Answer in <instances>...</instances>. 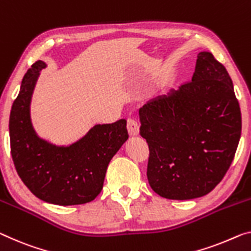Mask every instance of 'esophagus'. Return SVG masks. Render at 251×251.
Instances as JSON below:
<instances>
[{
	"label": "esophagus",
	"instance_id": "esophagus-1",
	"mask_svg": "<svg viewBox=\"0 0 251 251\" xmlns=\"http://www.w3.org/2000/svg\"><path fill=\"white\" fill-rule=\"evenodd\" d=\"M126 126H128V131L131 136H136L139 133V129H140V126L137 120H134L132 118H129L128 121H126Z\"/></svg>",
	"mask_w": 251,
	"mask_h": 251
}]
</instances>
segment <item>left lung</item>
Returning <instances> with one entry per match:
<instances>
[{"mask_svg":"<svg viewBox=\"0 0 251 251\" xmlns=\"http://www.w3.org/2000/svg\"><path fill=\"white\" fill-rule=\"evenodd\" d=\"M139 117L153 192L191 200L221 182L240 140L241 112L228 72L211 52L199 53L191 82L145 104Z\"/></svg>","mask_w":251,"mask_h":251,"instance_id":"1","label":"left lung"}]
</instances>
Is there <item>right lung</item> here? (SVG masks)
Masks as SVG:
<instances>
[{
    "label": "right lung",
    "instance_id": "obj_1",
    "mask_svg": "<svg viewBox=\"0 0 251 251\" xmlns=\"http://www.w3.org/2000/svg\"><path fill=\"white\" fill-rule=\"evenodd\" d=\"M28 69L10 113L11 155L18 175L33 195L57 205L88 203L101 193L106 168L129 138L126 121L96 125L71 146H56L38 137L30 119V102L40 71Z\"/></svg>",
    "mask_w": 251,
    "mask_h": 251
}]
</instances>
